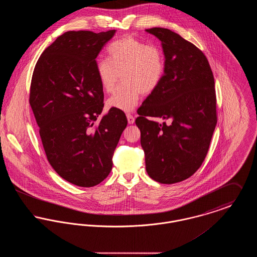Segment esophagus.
I'll list each match as a JSON object with an SVG mask.
<instances>
[{
    "mask_svg": "<svg viewBox=\"0 0 257 257\" xmlns=\"http://www.w3.org/2000/svg\"><path fill=\"white\" fill-rule=\"evenodd\" d=\"M127 120H128L129 124H133V123L135 122V117L132 114L128 113V114H127Z\"/></svg>",
    "mask_w": 257,
    "mask_h": 257,
    "instance_id": "esophagus-1",
    "label": "esophagus"
}]
</instances>
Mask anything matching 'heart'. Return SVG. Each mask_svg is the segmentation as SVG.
<instances>
[{
	"label": "heart",
	"instance_id": "1",
	"mask_svg": "<svg viewBox=\"0 0 257 257\" xmlns=\"http://www.w3.org/2000/svg\"><path fill=\"white\" fill-rule=\"evenodd\" d=\"M110 60L98 59L95 70L102 88L112 92L121 75L125 82L110 96L109 108L132 111L141 93L148 94L159 86L165 72V56L156 44L131 36L112 41L109 45Z\"/></svg>",
	"mask_w": 257,
	"mask_h": 257
}]
</instances>
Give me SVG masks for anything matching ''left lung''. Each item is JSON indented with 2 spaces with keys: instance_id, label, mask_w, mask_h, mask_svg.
I'll return each instance as SVG.
<instances>
[{
  "instance_id": "obj_1",
  "label": "left lung",
  "mask_w": 257,
  "mask_h": 257,
  "mask_svg": "<svg viewBox=\"0 0 257 257\" xmlns=\"http://www.w3.org/2000/svg\"><path fill=\"white\" fill-rule=\"evenodd\" d=\"M147 32L162 42L165 72L140 108L136 125L148 175L159 183H177L191 177L207 155L218 119L214 76L207 58L193 43L169 29ZM147 116L173 121L160 124Z\"/></svg>"
}]
</instances>
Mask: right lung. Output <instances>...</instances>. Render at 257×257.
<instances>
[{
  "label": "right lung",
  "instance_id": "1",
  "mask_svg": "<svg viewBox=\"0 0 257 257\" xmlns=\"http://www.w3.org/2000/svg\"><path fill=\"white\" fill-rule=\"evenodd\" d=\"M115 30L66 32L39 57L32 77L30 105L50 165L64 180L93 187L109 175L127 118L104 107L96 58Z\"/></svg>",
  "mask_w": 257,
  "mask_h": 257
}]
</instances>
